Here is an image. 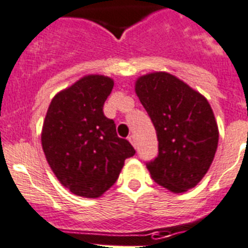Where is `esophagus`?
Here are the masks:
<instances>
[{"instance_id": "obj_1", "label": "esophagus", "mask_w": 248, "mask_h": 248, "mask_svg": "<svg viewBox=\"0 0 248 248\" xmlns=\"http://www.w3.org/2000/svg\"><path fill=\"white\" fill-rule=\"evenodd\" d=\"M128 140L130 143H132L133 144V147H134V148H137V140H136V137L134 136H129L128 137Z\"/></svg>"}]
</instances>
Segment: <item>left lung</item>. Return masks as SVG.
I'll return each mask as SVG.
<instances>
[{
  "instance_id": "obj_1",
  "label": "left lung",
  "mask_w": 248,
  "mask_h": 248,
  "mask_svg": "<svg viewBox=\"0 0 248 248\" xmlns=\"http://www.w3.org/2000/svg\"><path fill=\"white\" fill-rule=\"evenodd\" d=\"M136 92L156 129L158 155L146 163L155 183L184 193L204 177L218 147V126L209 102L165 72L137 81Z\"/></svg>"
}]
</instances>
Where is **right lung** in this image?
Returning a JSON list of instances; mask_svg holds the SVG:
<instances>
[{
  "label": "right lung",
  "instance_id": "1",
  "mask_svg": "<svg viewBox=\"0 0 248 248\" xmlns=\"http://www.w3.org/2000/svg\"><path fill=\"white\" fill-rule=\"evenodd\" d=\"M112 87L109 77L86 76L54 96L43 125L50 169L63 186L83 198L102 195L115 184L124 161L136 155L102 110Z\"/></svg>",
  "mask_w": 248,
  "mask_h": 248
}]
</instances>
